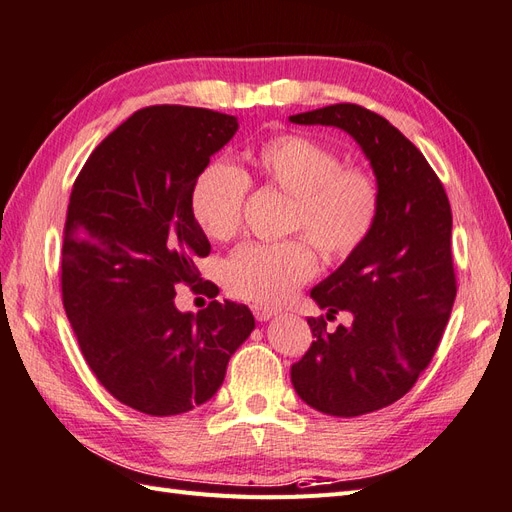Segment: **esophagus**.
<instances>
[{"mask_svg":"<svg viewBox=\"0 0 512 512\" xmlns=\"http://www.w3.org/2000/svg\"><path fill=\"white\" fill-rule=\"evenodd\" d=\"M253 316H255L259 322H266V320H270L272 316H277V311H274L272 307H261V305H253Z\"/></svg>","mask_w":512,"mask_h":512,"instance_id":"esophagus-1","label":"esophagus"}]
</instances>
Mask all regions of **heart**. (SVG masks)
Wrapping results in <instances>:
<instances>
[{"mask_svg": "<svg viewBox=\"0 0 512 512\" xmlns=\"http://www.w3.org/2000/svg\"><path fill=\"white\" fill-rule=\"evenodd\" d=\"M242 160V170L207 164L192 183V216L209 240L229 242L240 233L251 183L287 196L285 233L305 235L329 261L352 257L372 238L383 192L370 168L342 164L335 149L296 131L261 140ZM308 243L292 238L242 246L222 270L227 292L261 307L283 303L318 272Z\"/></svg>", "mask_w": 512, "mask_h": 512, "instance_id": "obj_1", "label": "heart"}]
</instances>
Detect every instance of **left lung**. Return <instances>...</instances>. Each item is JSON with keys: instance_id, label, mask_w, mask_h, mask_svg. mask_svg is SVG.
Returning a JSON list of instances; mask_svg holds the SVG:
<instances>
[{"instance_id": "8db88e82", "label": "left lung", "mask_w": 512, "mask_h": 512, "mask_svg": "<svg viewBox=\"0 0 512 512\" xmlns=\"http://www.w3.org/2000/svg\"><path fill=\"white\" fill-rule=\"evenodd\" d=\"M290 121L348 131L381 183L372 238L311 290L326 319L348 310L353 324L326 332L324 316L309 318L313 342L292 365L309 406L357 417L400 400L435 357L456 298L452 209L422 151L381 114L335 103Z\"/></svg>"}]
</instances>
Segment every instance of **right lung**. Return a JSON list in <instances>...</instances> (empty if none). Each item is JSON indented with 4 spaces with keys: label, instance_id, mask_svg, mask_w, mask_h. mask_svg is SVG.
I'll use <instances>...</instances> for the list:
<instances>
[{
    "label": "right lung",
    "instance_id": "obj_1",
    "mask_svg": "<svg viewBox=\"0 0 512 512\" xmlns=\"http://www.w3.org/2000/svg\"><path fill=\"white\" fill-rule=\"evenodd\" d=\"M238 131L207 108L149 106L90 153L77 175L62 235V305L82 355L112 396L168 417L207 402L255 329L251 309L212 300L181 313L175 287L200 283L205 233L190 209L196 175Z\"/></svg>",
    "mask_w": 512,
    "mask_h": 512
}]
</instances>
